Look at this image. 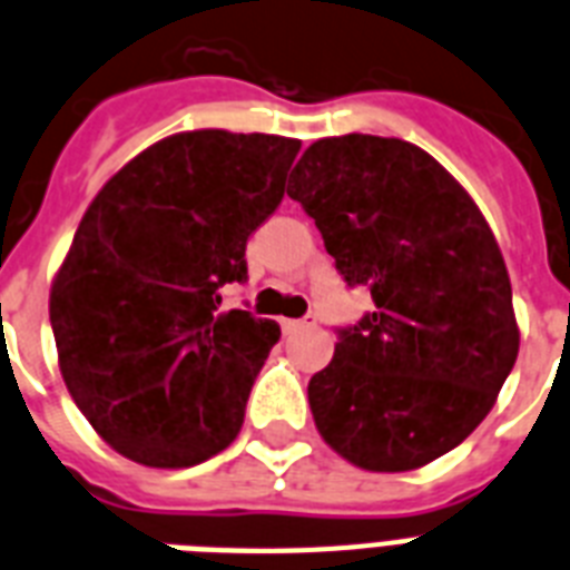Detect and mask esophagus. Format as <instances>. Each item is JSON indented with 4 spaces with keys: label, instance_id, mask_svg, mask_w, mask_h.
Segmentation results:
<instances>
[{
    "label": "esophagus",
    "instance_id": "34e87169",
    "mask_svg": "<svg viewBox=\"0 0 570 570\" xmlns=\"http://www.w3.org/2000/svg\"><path fill=\"white\" fill-rule=\"evenodd\" d=\"M304 327H316V316H304V318H284V331H286V333L304 331Z\"/></svg>",
    "mask_w": 570,
    "mask_h": 570
}]
</instances>
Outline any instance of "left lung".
Instances as JSON below:
<instances>
[{"label": "left lung", "mask_w": 570, "mask_h": 570, "mask_svg": "<svg viewBox=\"0 0 570 570\" xmlns=\"http://www.w3.org/2000/svg\"><path fill=\"white\" fill-rule=\"evenodd\" d=\"M286 193L374 301L309 377L318 433L365 471L439 460L489 415L521 342L489 222L436 157L397 137L316 140Z\"/></svg>", "instance_id": "obj_1"}]
</instances>
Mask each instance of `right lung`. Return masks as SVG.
Masks as SVG:
<instances>
[{
    "instance_id": "obj_1",
    "label": "right lung",
    "mask_w": 570,
    "mask_h": 570,
    "mask_svg": "<svg viewBox=\"0 0 570 570\" xmlns=\"http://www.w3.org/2000/svg\"><path fill=\"white\" fill-rule=\"evenodd\" d=\"M301 140L180 131L99 189L49 293L58 365L92 430L149 469H189L237 439L281 340L272 318L222 313L245 243L284 198Z\"/></svg>"
}]
</instances>
